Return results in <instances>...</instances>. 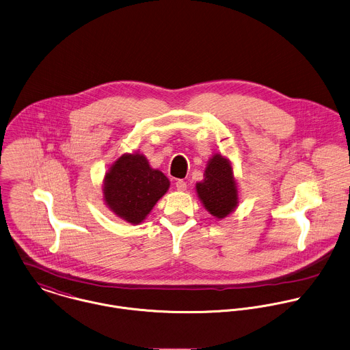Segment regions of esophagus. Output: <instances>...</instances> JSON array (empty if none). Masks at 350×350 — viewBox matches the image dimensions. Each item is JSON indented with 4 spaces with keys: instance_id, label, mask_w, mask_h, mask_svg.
<instances>
[{
    "instance_id": "obj_1",
    "label": "esophagus",
    "mask_w": 350,
    "mask_h": 350,
    "mask_svg": "<svg viewBox=\"0 0 350 350\" xmlns=\"http://www.w3.org/2000/svg\"><path fill=\"white\" fill-rule=\"evenodd\" d=\"M176 188L183 192V191L187 189V183H185L184 180H177V181H176Z\"/></svg>"
}]
</instances>
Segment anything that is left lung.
Listing matches in <instances>:
<instances>
[{"instance_id":"left-lung-1","label":"left lung","mask_w":350,"mask_h":350,"mask_svg":"<svg viewBox=\"0 0 350 350\" xmlns=\"http://www.w3.org/2000/svg\"><path fill=\"white\" fill-rule=\"evenodd\" d=\"M196 191L207 211L217 218L229 215L239 203L233 170L226 158L215 154L204 172V180L196 184Z\"/></svg>"}]
</instances>
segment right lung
<instances>
[{"label":"right lung","mask_w":350,"mask_h":350,"mask_svg":"<svg viewBox=\"0 0 350 350\" xmlns=\"http://www.w3.org/2000/svg\"><path fill=\"white\" fill-rule=\"evenodd\" d=\"M167 177L150 167L142 154H124L105 177L103 195L110 210L129 224H140L169 189Z\"/></svg>","instance_id":"add662e5"}]
</instances>
